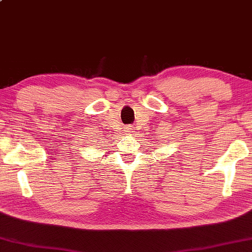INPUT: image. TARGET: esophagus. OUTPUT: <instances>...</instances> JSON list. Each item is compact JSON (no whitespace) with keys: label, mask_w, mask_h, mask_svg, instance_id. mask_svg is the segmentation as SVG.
<instances>
[{"label":"esophagus","mask_w":252,"mask_h":252,"mask_svg":"<svg viewBox=\"0 0 252 252\" xmlns=\"http://www.w3.org/2000/svg\"><path fill=\"white\" fill-rule=\"evenodd\" d=\"M132 130H133L132 126H128V127H126V130H125V131H126L127 133H131V132H133Z\"/></svg>","instance_id":"34e87169"}]
</instances>
